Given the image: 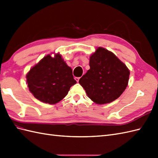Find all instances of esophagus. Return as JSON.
<instances>
[{"instance_id": "34e87169", "label": "esophagus", "mask_w": 158, "mask_h": 158, "mask_svg": "<svg viewBox=\"0 0 158 158\" xmlns=\"http://www.w3.org/2000/svg\"><path fill=\"white\" fill-rule=\"evenodd\" d=\"M75 80H76L77 82H79V80H80V78H79V77H76Z\"/></svg>"}]
</instances>
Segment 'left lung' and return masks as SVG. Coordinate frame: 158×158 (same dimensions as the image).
Masks as SVG:
<instances>
[{"label":"left lung","mask_w":158,"mask_h":158,"mask_svg":"<svg viewBox=\"0 0 158 158\" xmlns=\"http://www.w3.org/2000/svg\"><path fill=\"white\" fill-rule=\"evenodd\" d=\"M90 69L79 83L92 101L103 105L114 101L128 85L130 72L113 52L98 47L90 57Z\"/></svg>","instance_id":"obj_1"}]
</instances>
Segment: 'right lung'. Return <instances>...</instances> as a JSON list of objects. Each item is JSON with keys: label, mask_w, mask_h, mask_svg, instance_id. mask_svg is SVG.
<instances>
[{"label": "right lung", "mask_w": 158, "mask_h": 158, "mask_svg": "<svg viewBox=\"0 0 158 158\" xmlns=\"http://www.w3.org/2000/svg\"><path fill=\"white\" fill-rule=\"evenodd\" d=\"M29 91L39 101L56 104L68 94L76 81L72 70L60 53L48 54L30 69L26 75Z\"/></svg>", "instance_id": "1"}]
</instances>
